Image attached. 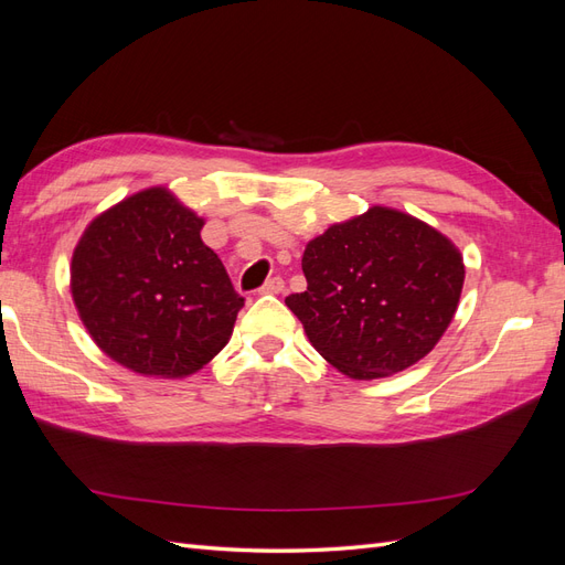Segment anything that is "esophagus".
Segmentation results:
<instances>
[{"label": "esophagus", "mask_w": 565, "mask_h": 565, "mask_svg": "<svg viewBox=\"0 0 565 565\" xmlns=\"http://www.w3.org/2000/svg\"><path fill=\"white\" fill-rule=\"evenodd\" d=\"M282 289H285V280H282L280 276H273V278H268V280L262 285L259 292H262V295H280Z\"/></svg>", "instance_id": "obj_1"}]
</instances>
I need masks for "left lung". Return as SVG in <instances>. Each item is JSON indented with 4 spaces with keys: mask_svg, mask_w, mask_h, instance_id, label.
Instances as JSON below:
<instances>
[{
    "mask_svg": "<svg viewBox=\"0 0 565 565\" xmlns=\"http://www.w3.org/2000/svg\"><path fill=\"white\" fill-rule=\"evenodd\" d=\"M306 292L285 299L313 349L351 380L396 374L429 353L457 311L465 262L424 221L370 207L303 249Z\"/></svg>",
    "mask_w": 565,
    "mask_h": 565,
    "instance_id": "obj_1",
    "label": "left lung"
}]
</instances>
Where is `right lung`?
I'll return each instance as SVG.
<instances>
[{"label": "right lung", "instance_id": "obj_1", "mask_svg": "<svg viewBox=\"0 0 565 565\" xmlns=\"http://www.w3.org/2000/svg\"><path fill=\"white\" fill-rule=\"evenodd\" d=\"M204 221L148 188L96 216L73 252L71 289L84 328L115 363L181 380L228 344L245 299L202 243Z\"/></svg>", "mask_w": 565, "mask_h": 565}]
</instances>
